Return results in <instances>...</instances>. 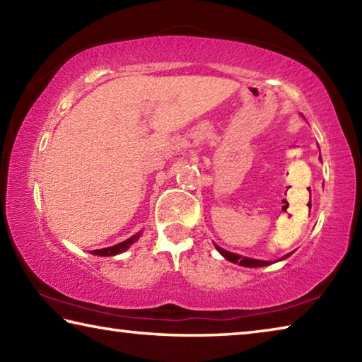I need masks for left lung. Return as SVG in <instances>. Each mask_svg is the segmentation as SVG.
<instances>
[{"label": "left lung", "mask_w": 362, "mask_h": 362, "mask_svg": "<svg viewBox=\"0 0 362 362\" xmlns=\"http://www.w3.org/2000/svg\"><path fill=\"white\" fill-rule=\"evenodd\" d=\"M216 249L218 250L220 254H222L226 260H230L233 263H240L241 267H249V268H257V267H265V265H269L272 262H265V260H257V259H249V257H241L238 254H233V252H228V250H225L222 247L216 246ZM291 255V254H289ZM286 255V257H289Z\"/></svg>", "instance_id": "1"}]
</instances>
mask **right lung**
Returning <instances> with one entry per match:
<instances>
[{"mask_svg":"<svg viewBox=\"0 0 362 362\" xmlns=\"http://www.w3.org/2000/svg\"><path fill=\"white\" fill-rule=\"evenodd\" d=\"M139 236H140V233H137V235L131 236L129 240L122 241V243H119V244H115V246H112V247L95 249V250H90V252H93L94 255H100V257H112V255H116V254H121V252H124V250H126L127 247L132 246V244L139 240Z\"/></svg>","mask_w":362,"mask_h":362,"instance_id":"right-lung-1","label":"right lung"}]
</instances>
